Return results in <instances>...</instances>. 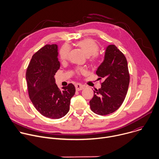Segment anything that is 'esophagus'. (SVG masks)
I'll return each mask as SVG.
<instances>
[{
  "label": "esophagus",
  "mask_w": 159,
  "mask_h": 159,
  "mask_svg": "<svg viewBox=\"0 0 159 159\" xmlns=\"http://www.w3.org/2000/svg\"><path fill=\"white\" fill-rule=\"evenodd\" d=\"M75 86L76 90H77V91H79V90H82L84 88V86L83 85H82L80 84H79V83L76 84L75 85Z\"/></svg>",
  "instance_id": "esophagus-1"
}]
</instances>
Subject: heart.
<instances>
[{
    "mask_svg": "<svg viewBox=\"0 0 159 159\" xmlns=\"http://www.w3.org/2000/svg\"><path fill=\"white\" fill-rule=\"evenodd\" d=\"M76 46L80 48L84 53L89 57V60L90 63H96L98 61L99 59V56L98 55V52L99 47L98 43L93 39L90 38H85L82 40L77 41L76 43ZM70 51V48L67 44H64L61 47L59 56L61 61H65L68 58ZM85 70L82 68H77L76 69V72L77 74L84 73Z\"/></svg>",
    "mask_w": 159,
    "mask_h": 159,
    "instance_id": "obj_1",
    "label": "heart"
}]
</instances>
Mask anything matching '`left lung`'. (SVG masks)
I'll use <instances>...</instances> for the list:
<instances>
[{
	"mask_svg": "<svg viewBox=\"0 0 159 159\" xmlns=\"http://www.w3.org/2000/svg\"><path fill=\"white\" fill-rule=\"evenodd\" d=\"M96 74L104 82L100 89L94 90V97L89 101L90 109L99 115H109L121 106L129 83L126 58L115 45L110 44L106 48L104 60Z\"/></svg>",
	"mask_w": 159,
	"mask_h": 159,
	"instance_id": "1",
	"label": "left lung"
}]
</instances>
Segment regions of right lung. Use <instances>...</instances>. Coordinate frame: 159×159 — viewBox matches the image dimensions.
Masks as SVG:
<instances>
[{"mask_svg":"<svg viewBox=\"0 0 159 159\" xmlns=\"http://www.w3.org/2000/svg\"><path fill=\"white\" fill-rule=\"evenodd\" d=\"M57 44H46L35 53L27 68L26 77L30 98L41 114L58 119L70 109L75 86L69 84L61 90L55 84V75L60 69Z\"/></svg>","mask_w":159,"mask_h":159,"instance_id":"1","label":"right lung"}]
</instances>
